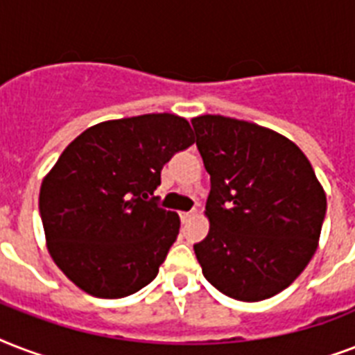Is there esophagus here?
<instances>
[{
  "instance_id": "obj_1",
  "label": "esophagus",
  "mask_w": 355,
  "mask_h": 355,
  "mask_svg": "<svg viewBox=\"0 0 355 355\" xmlns=\"http://www.w3.org/2000/svg\"><path fill=\"white\" fill-rule=\"evenodd\" d=\"M193 216H195V210L193 211H180V219H182V223H186L188 219H191Z\"/></svg>"
}]
</instances>
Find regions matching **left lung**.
<instances>
[{
	"mask_svg": "<svg viewBox=\"0 0 355 355\" xmlns=\"http://www.w3.org/2000/svg\"><path fill=\"white\" fill-rule=\"evenodd\" d=\"M210 175V232L193 245L211 286L243 302L289 287L319 247L326 193L302 150L267 127L225 116L191 119Z\"/></svg>",
	"mask_w": 355,
	"mask_h": 355,
	"instance_id": "left-lung-1",
	"label": "left lung"
}]
</instances>
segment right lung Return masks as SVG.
I'll list each match as a JSON object with an SVG mask.
<instances>
[{"instance_id":"add662e5","label":"right lung","mask_w":355,"mask_h":355,"mask_svg":"<svg viewBox=\"0 0 355 355\" xmlns=\"http://www.w3.org/2000/svg\"><path fill=\"white\" fill-rule=\"evenodd\" d=\"M193 141L188 119L164 112L97 123L62 150L38 208L53 261L79 289L121 298L155 280L180 217L150 195L164 164Z\"/></svg>"}]
</instances>
